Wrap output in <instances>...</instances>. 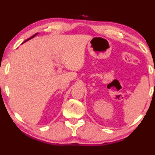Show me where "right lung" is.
Here are the masks:
<instances>
[{"label":"right lung","mask_w":155,"mask_h":155,"mask_svg":"<svg viewBox=\"0 0 155 155\" xmlns=\"http://www.w3.org/2000/svg\"><path fill=\"white\" fill-rule=\"evenodd\" d=\"M37 35V33H36V34H35L34 35H33V36L32 37H30V38H29V39H27V40H26V41H27V40H30V39H31V38H32V37H34L35 36V35ZM26 41H25V42H26Z\"/></svg>","instance_id":"right-lung-1"}]
</instances>
